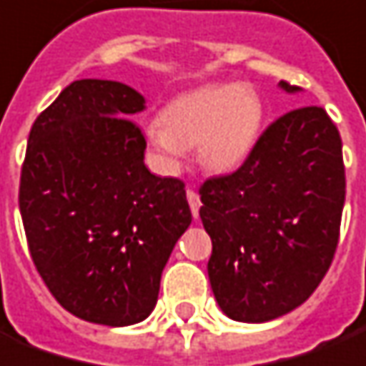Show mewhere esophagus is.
Wrapping results in <instances>:
<instances>
[{
	"mask_svg": "<svg viewBox=\"0 0 366 366\" xmlns=\"http://www.w3.org/2000/svg\"><path fill=\"white\" fill-rule=\"evenodd\" d=\"M187 201H189V207H191V212H193V217H199V209H201V199L197 195V191L193 189H189L187 191Z\"/></svg>",
	"mask_w": 366,
	"mask_h": 366,
	"instance_id": "obj_1",
	"label": "esophagus"
}]
</instances>
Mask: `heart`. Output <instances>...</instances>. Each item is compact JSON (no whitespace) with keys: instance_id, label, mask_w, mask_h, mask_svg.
I'll return each instance as SVG.
<instances>
[{"instance_id":"obj_1","label":"heart","mask_w":366,"mask_h":366,"mask_svg":"<svg viewBox=\"0 0 366 366\" xmlns=\"http://www.w3.org/2000/svg\"><path fill=\"white\" fill-rule=\"evenodd\" d=\"M262 102L246 84H212L179 96L147 124L149 147L167 167H177L185 149L211 173H230L252 152L262 128Z\"/></svg>"}]
</instances>
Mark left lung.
I'll return each instance as SVG.
<instances>
[{"label":"left lung","mask_w":366,"mask_h":366,"mask_svg":"<svg viewBox=\"0 0 366 366\" xmlns=\"http://www.w3.org/2000/svg\"><path fill=\"white\" fill-rule=\"evenodd\" d=\"M199 195L220 310L244 323L276 320L315 292L335 256L345 204L339 129L321 106L290 110L237 171L209 177Z\"/></svg>","instance_id":"8db88e82"}]
</instances>
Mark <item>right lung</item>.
I'll use <instances>...</instances> for the list:
<instances>
[{
    "label": "right lung",
    "mask_w": 366,
    "mask_h": 366,
    "mask_svg": "<svg viewBox=\"0 0 366 366\" xmlns=\"http://www.w3.org/2000/svg\"><path fill=\"white\" fill-rule=\"evenodd\" d=\"M144 102L122 82H71L33 124L19 181L39 276L66 312L110 327L152 313L193 219L185 183L144 163L146 137L129 120Z\"/></svg>",
    "instance_id": "obj_1"
}]
</instances>
